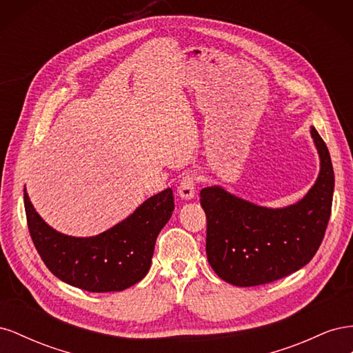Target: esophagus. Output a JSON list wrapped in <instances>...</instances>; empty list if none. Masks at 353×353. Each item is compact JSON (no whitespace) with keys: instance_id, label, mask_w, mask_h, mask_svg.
<instances>
[{"instance_id":"obj_1","label":"esophagus","mask_w":353,"mask_h":353,"mask_svg":"<svg viewBox=\"0 0 353 353\" xmlns=\"http://www.w3.org/2000/svg\"><path fill=\"white\" fill-rule=\"evenodd\" d=\"M196 178L193 175H185L183 179H181L179 183V187H178V196L188 201L191 199H194V194H196Z\"/></svg>"}]
</instances>
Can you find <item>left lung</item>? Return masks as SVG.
Segmentation results:
<instances>
[{
  "label": "left lung",
  "mask_w": 353,
  "mask_h": 353,
  "mask_svg": "<svg viewBox=\"0 0 353 353\" xmlns=\"http://www.w3.org/2000/svg\"><path fill=\"white\" fill-rule=\"evenodd\" d=\"M319 174L306 196L285 208H265L219 185L200 191L206 213V254L212 270L232 285L252 287L280 280L311 262L331 213L334 170L328 148L314 126Z\"/></svg>",
  "instance_id": "left-lung-1"
}]
</instances>
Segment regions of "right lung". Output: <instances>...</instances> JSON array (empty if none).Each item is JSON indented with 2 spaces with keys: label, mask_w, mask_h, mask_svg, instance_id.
Returning <instances> with one entry per match:
<instances>
[{
  "label": "right lung",
  "mask_w": 353,
  "mask_h": 353,
  "mask_svg": "<svg viewBox=\"0 0 353 353\" xmlns=\"http://www.w3.org/2000/svg\"><path fill=\"white\" fill-rule=\"evenodd\" d=\"M32 241L59 280L92 293L122 292L150 270L159 232L174 212L170 188L147 199L132 215L92 237H72L51 228L23 190Z\"/></svg>",
  "instance_id": "right-lung-1"
}]
</instances>
